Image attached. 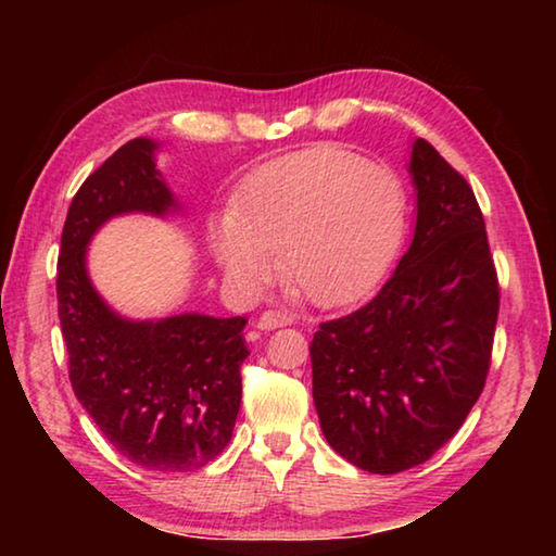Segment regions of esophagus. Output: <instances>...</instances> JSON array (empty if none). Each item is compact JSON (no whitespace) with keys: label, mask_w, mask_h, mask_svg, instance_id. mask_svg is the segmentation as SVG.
<instances>
[{"label":"esophagus","mask_w":556,"mask_h":556,"mask_svg":"<svg viewBox=\"0 0 556 556\" xmlns=\"http://www.w3.org/2000/svg\"><path fill=\"white\" fill-rule=\"evenodd\" d=\"M291 321H294V318H291V314H287V312H275V308H271V312H265V314H262V316L257 318L255 326L260 328V331H271V328L289 326Z\"/></svg>","instance_id":"obj_1"}]
</instances>
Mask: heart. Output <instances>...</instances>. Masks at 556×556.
<instances>
[{"label": "heart", "instance_id": "obj_1", "mask_svg": "<svg viewBox=\"0 0 556 556\" xmlns=\"http://www.w3.org/2000/svg\"><path fill=\"white\" fill-rule=\"evenodd\" d=\"M407 232V193L388 166L336 147L275 159L235 188L228 215L208 223L223 275L260 287L277 267L318 306L361 299L388 275Z\"/></svg>", "mask_w": 556, "mask_h": 556}]
</instances>
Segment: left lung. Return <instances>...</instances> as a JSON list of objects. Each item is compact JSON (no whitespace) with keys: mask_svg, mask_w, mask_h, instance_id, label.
Wrapping results in <instances>:
<instances>
[{"mask_svg":"<svg viewBox=\"0 0 556 556\" xmlns=\"http://www.w3.org/2000/svg\"><path fill=\"white\" fill-rule=\"evenodd\" d=\"M409 176V250L370 304L318 326L314 404L328 444L390 476L425 464L481 397L497 321V277L483 213L466 178L425 139Z\"/></svg>","mask_w":556,"mask_h":556,"instance_id":"8db88e82","label":"left lung"}]
</instances>
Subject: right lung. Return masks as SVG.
I'll list each match as a JSON object with an SVG mask.
<instances>
[{
	"label": "right lung",
	"mask_w": 556,
	"mask_h": 556,
	"mask_svg": "<svg viewBox=\"0 0 556 556\" xmlns=\"http://www.w3.org/2000/svg\"><path fill=\"white\" fill-rule=\"evenodd\" d=\"M159 147L131 139L78 188L61 235L55 294L75 397L122 456L172 473L203 468L228 446L250 351L248 318H129L92 285L88 244L102 225L129 213L184 211L156 168Z\"/></svg>",
	"instance_id": "right-lung-1"
}]
</instances>
